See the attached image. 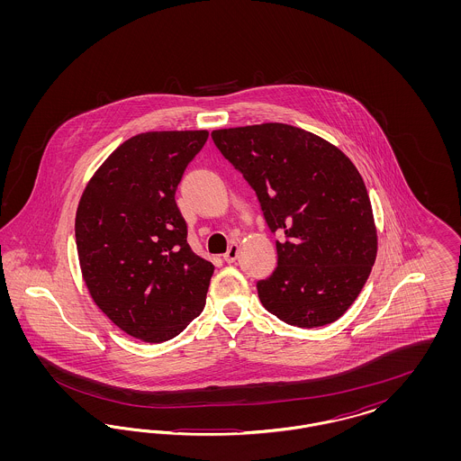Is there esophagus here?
<instances>
[{
	"instance_id": "esophagus-1",
	"label": "esophagus",
	"mask_w": 461,
	"mask_h": 461,
	"mask_svg": "<svg viewBox=\"0 0 461 461\" xmlns=\"http://www.w3.org/2000/svg\"><path fill=\"white\" fill-rule=\"evenodd\" d=\"M237 258H239V245H237V243H231V245L228 247V252L222 256V259L230 264L235 263Z\"/></svg>"
}]
</instances>
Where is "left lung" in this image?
<instances>
[{"instance_id": "left-lung-1", "label": "left lung", "mask_w": 461, "mask_h": 461, "mask_svg": "<svg viewBox=\"0 0 461 461\" xmlns=\"http://www.w3.org/2000/svg\"><path fill=\"white\" fill-rule=\"evenodd\" d=\"M256 192L276 240L275 271L258 282L271 314L299 329L339 320L376 258L372 203L351 160L312 132L278 122L211 132Z\"/></svg>"}]
</instances>
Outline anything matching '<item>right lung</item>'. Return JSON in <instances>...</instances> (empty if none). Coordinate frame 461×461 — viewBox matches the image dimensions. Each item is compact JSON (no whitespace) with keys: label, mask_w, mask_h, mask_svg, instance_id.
Here are the masks:
<instances>
[{"label":"right lung","mask_w":461,"mask_h":461,"mask_svg":"<svg viewBox=\"0 0 461 461\" xmlns=\"http://www.w3.org/2000/svg\"><path fill=\"white\" fill-rule=\"evenodd\" d=\"M207 131L124 141L91 177L76 214L83 278L96 306L145 342H166L205 306L214 266L186 241L176 190Z\"/></svg>","instance_id":"add662e5"}]
</instances>
